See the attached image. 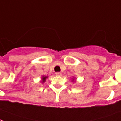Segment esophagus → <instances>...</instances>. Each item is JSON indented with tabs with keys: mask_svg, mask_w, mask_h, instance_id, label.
Instances as JSON below:
<instances>
[{
	"mask_svg": "<svg viewBox=\"0 0 121 121\" xmlns=\"http://www.w3.org/2000/svg\"><path fill=\"white\" fill-rule=\"evenodd\" d=\"M56 75H57V76H61V75H62V73L61 72H56Z\"/></svg>",
	"mask_w": 121,
	"mask_h": 121,
	"instance_id": "esophagus-1",
	"label": "esophagus"
}]
</instances>
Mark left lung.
I'll use <instances>...</instances> for the list:
<instances>
[{"instance_id":"obj_1","label":"left lung","mask_w":121,"mask_h":121,"mask_svg":"<svg viewBox=\"0 0 121 121\" xmlns=\"http://www.w3.org/2000/svg\"><path fill=\"white\" fill-rule=\"evenodd\" d=\"M75 81H76V79H75V78H74V77H73V78H72V82H75Z\"/></svg>"}]
</instances>
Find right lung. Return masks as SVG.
I'll list each match as a JSON object with an SVG mask.
<instances>
[{"instance_id":"1","label":"right lung","mask_w":121,"mask_h":121,"mask_svg":"<svg viewBox=\"0 0 121 121\" xmlns=\"http://www.w3.org/2000/svg\"><path fill=\"white\" fill-rule=\"evenodd\" d=\"M48 76H44V75H43V76H42V77H41V80H40V82L43 84V83H44L45 82H46V79L48 78Z\"/></svg>"}]
</instances>
